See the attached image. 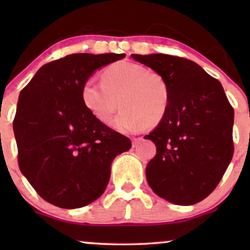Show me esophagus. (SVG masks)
<instances>
[{"label":"esophagus","instance_id":"esophagus-1","mask_svg":"<svg viewBox=\"0 0 250 250\" xmlns=\"http://www.w3.org/2000/svg\"><path fill=\"white\" fill-rule=\"evenodd\" d=\"M141 140H142V138H133L132 139L133 148H136V146H139V143H140V141H141Z\"/></svg>","mask_w":250,"mask_h":250}]
</instances>
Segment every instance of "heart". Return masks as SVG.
<instances>
[{"mask_svg": "<svg viewBox=\"0 0 250 250\" xmlns=\"http://www.w3.org/2000/svg\"><path fill=\"white\" fill-rule=\"evenodd\" d=\"M84 107L102 124L108 125L118 109L123 110L114 126L134 133L165 118L170 104V88L166 78L131 61H117L102 71V83L86 80L82 85Z\"/></svg>", "mask_w": 250, "mask_h": 250, "instance_id": "obj_1", "label": "heart"}]
</instances>
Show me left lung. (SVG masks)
Returning a JSON list of instances; mask_svg holds the SVG:
<instances>
[{
  "mask_svg": "<svg viewBox=\"0 0 250 250\" xmlns=\"http://www.w3.org/2000/svg\"><path fill=\"white\" fill-rule=\"evenodd\" d=\"M131 57L162 74L170 88L165 118L145 136L157 148L146 169L149 186L169 203H199L233 156V108L220 82L193 61L162 53Z\"/></svg>",
  "mask_w": 250,
  "mask_h": 250,
  "instance_id": "obj_1",
  "label": "left lung"
}]
</instances>
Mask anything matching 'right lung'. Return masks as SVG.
<instances>
[{
    "mask_svg": "<svg viewBox=\"0 0 250 250\" xmlns=\"http://www.w3.org/2000/svg\"><path fill=\"white\" fill-rule=\"evenodd\" d=\"M124 53H75L37 70L20 92L15 119L21 173L47 203L74 209L104 192L110 166L131 140L97 121L84 107L82 85Z\"/></svg>",
    "mask_w": 250,
    "mask_h": 250,
    "instance_id": "right-lung-1",
    "label": "right lung"
}]
</instances>
